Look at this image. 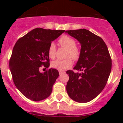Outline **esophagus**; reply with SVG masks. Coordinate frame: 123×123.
<instances>
[{
  "label": "esophagus",
  "instance_id": "1",
  "mask_svg": "<svg viewBox=\"0 0 123 123\" xmlns=\"http://www.w3.org/2000/svg\"><path fill=\"white\" fill-rule=\"evenodd\" d=\"M59 74H60V75H61V74H64V73H65V71H59Z\"/></svg>",
  "mask_w": 123,
  "mask_h": 123
}]
</instances>
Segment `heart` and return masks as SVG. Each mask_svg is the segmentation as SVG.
<instances>
[{
    "label": "heart",
    "instance_id": "heart-1",
    "mask_svg": "<svg viewBox=\"0 0 123 123\" xmlns=\"http://www.w3.org/2000/svg\"><path fill=\"white\" fill-rule=\"evenodd\" d=\"M61 46L68 49L67 57H71L74 60L79 59L80 56V50L75 46L76 43L73 38L67 36H64L59 38L58 41ZM48 55L50 58L53 59L55 57L56 47L54 43H51L48 49ZM73 65V62L70 58L65 59H56L52 62V67L58 70H65Z\"/></svg>",
    "mask_w": 123,
    "mask_h": 123
}]
</instances>
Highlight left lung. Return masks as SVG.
<instances>
[{
	"label": "left lung",
	"mask_w": 123,
	"mask_h": 123,
	"mask_svg": "<svg viewBox=\"0 0 123 123\" xmlns=\"http://www.w3.org/2000/svg\"><path fill=\"white\" fill-rule=\"evenodd\" d=\"M81 45L80 56L74 69L68 70L67 92L71 99L86 103L95 99L105 87L111 71V59L106 44L100 37L86 29L67 30Z\"/></svg>",
	"instance_id": "1"
}]
</instances>
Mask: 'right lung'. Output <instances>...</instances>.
Segmentation results:
<instances>
[{
  "label": "right lung",
  "instance_id": "add662e5",
  "mask_svg": "<svg viewBox=\"0 0 123 123\" xmlns=\"http://www.w3.org/2000/svg\"><path fill=\"white\" fill-rule=\"evenodd\" d=\"M64 31L37 28L16 42L9 68L15 85L27 98L40 101L51 94L59 72L51 68L41 73L39 68L42 65L49 68V45Z\"/></svg>",
  "mask_w": 123,
  "mask_h": 123
}]
</instances>
